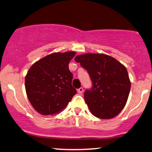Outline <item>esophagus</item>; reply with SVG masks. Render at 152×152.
I'll list each match as a JSON object with an SVG mask.
<instances>
[{
	"label": "esophagus",
	"instance_id": "1",
	"mask_svg": "<svg viewBox=\"0 0 152 152\" xmlns=\"http://www.w3.org/2000/svg\"><path fill=\"white\" fill-rule=\"evenodd\" d=\"M78 92H79V93H80V94H82L83 92V91H84V90H83V87H80V88H79L78 89Z\"/></svg>",
	"mask_w": 152,
	"mask_h": 152
}]
</instances>
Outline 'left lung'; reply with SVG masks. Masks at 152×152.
I'll list each match as a JSON object with an SVG mask.
<instances>
[{"mask_svg": "<svg viewBox=\"0 0 152 152\" xmlns=\"http://www.w3.org/2000/svg\"><path fill=\"white\" fill-rule=\"evenodd\" d=\"M75 61L87 69L92 80V89L84 94L91 113L104 119L118 115L125 106L131 88L126 67L112 57L98 53L77 55Z\"/></svg>", "mask_w": 152, "mask_h": 152, "instance_id": "8db88e82", "label": "left lung"}]
</instances>
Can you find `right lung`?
Here are the masks:
<instances>
[{
    "mask_svg": "<svg viewBox=\"0 0 152 152\" xmlns=\"http://www.w3.org/2000/svg\"><path fill=\"white\" fill-rule=\"evenodd\" d=\"M75 54L74 51L52 53L35 62L28 71L25 78L26 94L38 113H60L77 93L68 67Z\"/></svg>",
    "mask_w": 152,
    "mask_h": 152,
    "instance_id": "add662e5",
    "label": "right lung"
}]
</instances>
